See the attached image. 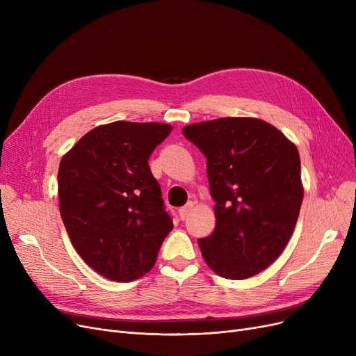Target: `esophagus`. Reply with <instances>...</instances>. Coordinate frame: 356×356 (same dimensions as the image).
<instances>
[{"label": "esophagus", "mask_w": 356, "mask_h": 356, "mask_svg": "<svg viewBox=\"0 0 356 356\" xmlns=\"http://www.w3.org/2000/svg\"><path fill=\"white\" fill-rule=\"evenodd\" d=\"M193 207H195V202H192V200H191V202L186 203L183 208H180V211H179V215H180V218H181L183 220L189 216V213H191V211L193 209Z\"/></svg>", "instance_id": "esophagus-1"}]
</instances>
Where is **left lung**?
I'll return each instance as SVG.
<instances>
[{"instance_id": "obj_1", "label": "left lung", "mask_w": 356, "mask_h": 356, "mask_svg": "<svg viewBox=\"0 0 356 356\" xmlns=\"http://www.w3.org/2000/svg\"><path fill=\"white\" fill-rule=\"evenodd\" d=\"M183 136L207 157L213 232L197 239L220 277L250 278L280 257L303 200L297 147L274 125L229 117L184 127Z\"/></svg>"}]
</instances>
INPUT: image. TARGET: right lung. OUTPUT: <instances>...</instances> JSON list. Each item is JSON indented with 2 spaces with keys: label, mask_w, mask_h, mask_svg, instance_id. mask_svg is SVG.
<instances>
[{
  "label": "right lung",
  "mask_w": 356,
  "mask_h": 356,
  "mask_svg": "<svg viewBox=\"0 0 356 356\" xmlns=\"http://www.w3.org/2000/svg\"><path fill=\"white\" fill-rule=\"evenodd\" d=\"M170 133L168 124L115 121L90 129L60 161L59 208L72 245L112 282L152 270L173 229L148 165Z\"/></svg>",
  "instance_id": "obj_1"
}]
</instances>
